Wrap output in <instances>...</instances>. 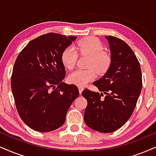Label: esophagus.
<instances>
[{"mask_svg":"<svg viewBox=\"0 0 156 156\" xmlns=\"http://www.w3.org/2000/svg\"><path fill=\"white\" fill-rule=\"evenodd\" d=\"M84 89V88L83 86H78V90H79V94H81L83 90Z\"/></svg>","mask_w":156,"mask_h":156,"instance_id":"34e87169","label":"esophagus"}]
</instances>
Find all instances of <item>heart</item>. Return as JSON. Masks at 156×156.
<instances>
[{
    "mask_svg": "<svg viewBox=\"0 0 156 156\" xmlns=\"http://www.w3.org/2000/svg\"><path fill=\"white\" fill-rule=\"evenodd\" d=\"M76 48L68 47L62 53L61 60L66 68L71 70L74 68L78 58V52L81 55L89 57L87 70H76L68 76L70 83L82 86L94 80L96 72L103 74L107 71L111 65V57L104 52L103 44L99 40L94 37L82 39L77 43ZM96 71L95 72V70Z\"/></svg>",
    "mask_w": 156,
    "mask_h": 156,
    "instance_id": "heart-1",
    "label": "heart"
}]
</instances>
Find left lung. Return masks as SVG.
I'll return each mask as SVG.
<instances>
[{
	"instance_id": "1",
	"label": "left lung",
	"mask_w": 156,
	"mask_h": 156,
	"mask_svg": "<svg viewBox=\"0 0 156 156\" xmlns=\"http://www.w3.org/2000/svg\"><path fill=\"white\" fill-rule=\"evenodd\" d=\"M111 52V65L101 78L93 83L99 90L84 89L87 100L84 112L86 125L94 130L109 133L128 121L142 90L140 66L127 43L117 37H105Z\"/></svg>"
}]
</instances>
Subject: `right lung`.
Returning <instances> with one entry per match:
<instances>
[{"instance_id": "right-lung-1", "label": "right lung", "mask_w": 156, "mask_h": 156, "mask_svg": "<svg viewBox=\"0 0 156 156\" xmlns=\"http://www.w3.org/2000/svg\"><path fill=\"white\" fill-rule=\"evenodd\" d=\"M76 39L44 34L29 42L18 55L11 89L21 119L35 131L47 133L60 127L79 96L76 86L62 82L66 76L62 53Z\"/></svg>"}]
</instances>
